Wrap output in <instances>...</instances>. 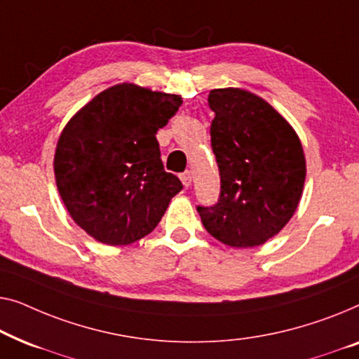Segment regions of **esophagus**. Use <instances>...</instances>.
I'll use <instances>...</instances> for the list:
<instances>
[{
  "label": "esophagus",
  "mask_w": 359,
  "mask_h": 359,
  "mask_svg": "<svg viewBox=\"0 0 359 359\" xmlns=\"http://www.w3.org/2000/svg\"><path fill=\"white\" fill-rule=\"evenodd\" d=\"M180 180H182V184H184L185 187H189V185L191 184V174H190V170H185V172H182V174H180Z\"/></svg>",
  "instance_id": "1"
}]
</instances>
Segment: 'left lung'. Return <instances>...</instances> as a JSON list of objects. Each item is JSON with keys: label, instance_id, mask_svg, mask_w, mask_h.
Segmentation results:
<instances>
[{"label": "left lung", "instance_id": "1", "mask_svg": "<svg viewBox=\"0 0 359 359\" xmlns=\"http://www.w3.org/2000/svg\"><path fill=\"white\" fill-rule=\"evenodd\" d=\"M208 105L221 191L215 205L196 206L201 223L226 245H260L285 228L301 200V141L269 102L247 90L213 89Z\"/></svg>", "mask_w": 359, "mask_h": 359}]
</instances>
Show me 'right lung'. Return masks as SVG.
<instances>
[{"label": "right lung", "instance_id": "obj_1", "mask_svg": "<svg viewBox=\"0 0 359 359\" xmlns=\"http://www.w3.org/2000/svg\"><path fill=\"white\" fill-rule=\"evenodd\" d=\"M182 104L174 94L117 84L69 120L55 151V177L79 228L109 245L149 234L184 189L165 172L156 133Z\"/></svg>", "mask_w": 359, "mask_h": 359}]
</instances>
